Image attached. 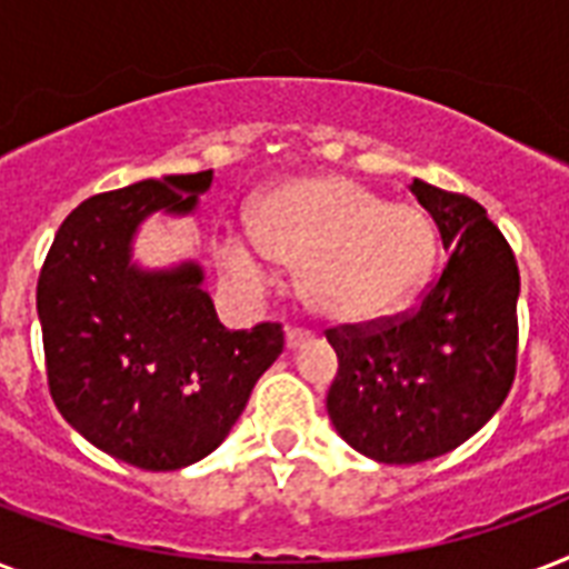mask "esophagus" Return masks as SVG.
<instances>
[{
  "label": "esophagus",
  "instance_id": "1",
  "mask_svg": "<svg viewBox=\"0 0 569 569\" xmlns=\"http://www.w3.org/2000/svg\"><path fill=\"white\" fill-rule=\"evenodd\" d=\"M312 337H316L312 330L289 328V330H286V346H289V348H301V346H307V342H310Z\"/></svg>",
  "mask_w": 569,
  "mask_h": 569
}]
</instances>
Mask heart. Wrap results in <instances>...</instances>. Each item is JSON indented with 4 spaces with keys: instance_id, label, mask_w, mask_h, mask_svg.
I'll list each match as a JSON object with an SVG mask.
<instances>
[{
    "instance_id": "b5f03b06",
    "label": "heart",
    "mask_w": 569,
    "mask_h": 569,
    "mask_svg": "<svg viewBox=\"0 0 569 569\" xmlns=\"http://www.w3.org/2000/svg\"><path fill=\"white\" fill-rule=\"evenodd\" d=\"M250 241H230L223 262L244 283H262L268 259L301 268V295L325 319L369 321L422 286L437 253L433 221L387 203L346 177L286 182L259 203Z\"/></svg>"
}]
</instances>
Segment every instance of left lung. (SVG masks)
I'll use <instances>...</instances> for the list:
<instances>
[{
	"label": "left lung",
	"instance_id": "1",
	"mask_svg": "<svg viewBox=\"0 0 569 569\" xmlns=\"http://www.w3.org/2000/svg\"><path fill=\"white\" fill-rule=\"evenodd\" d=\"M410 191L451 250L413 310L337 325L328 416L351 449L422 463L467 442L502 407L517 375L520 268L478 200L413 180Z\"/></svg>",
	"mask_w": 569,
	"mask_h": 569
}]
</instances>
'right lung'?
Returning a JSON list of instances; mask_svg holds the SVG:
<instances>
[{
  "instance_id": "1",
  "label": "right lung",
  "mask_w": 569,
  "mask_h": 569,
  "mask_svg": "<svg viewBox=\"0 0 569 569\" xmlns=\"http://www.w3.org/2000/svg\"><path fill=\"white\" fill-rule=\"evenodd\" d=\"M212 171L102 191L58 227L38 277L49 396L111 458L150 472L218 449L283 351V325L227 330L200 268L144 274L129 239L156 209L191 212Z\"/></svg>"
}]
</instances>
